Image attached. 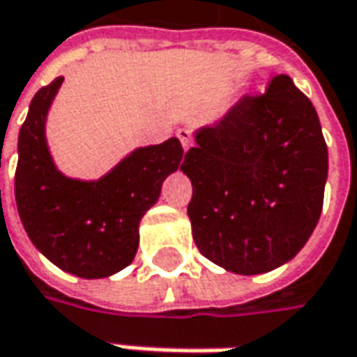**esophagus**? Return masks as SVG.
Wrapping results in <instances>:
<instances>
[{"label": "esophagus", "mask_w": 357, "mask_h": 357, "mask_svg": "<svg viewBox=\"0 0 357 357\" xmlns=\"http://www.w3.org/2000/svg\"><path fill=\"white\" fill-rule=\"evenodd\" d=\"M178 138L179 142H181V146H183V150H190L191 144H193V140H191V132L188 128H179L178 132Z\"/></svg>", "instance_id": "obj_1"}]
</instances>
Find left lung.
Returning <instances> with one entry per match:
<instances>
[{
	"instance_id": "obj_1",
	"label": "left lung",
	"mask_w": 357,
	"mask_h": 357,
	"mask_svg": "<svg viewBox=\"0 0 357 357\" xmlns=\"http://www.w3.org/2000/svg\"><path fill=\"white\" fill-rule=\"evenodd\" d=\"M181 172L197 249L235 275L294 259L322 213L328 148L308 96L287 75L193 132Z\"/></svg>"
}]
</instances>
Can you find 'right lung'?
I'll return each mask as SVG.
<instances>
[{
    "instance_id": "1",
    "label": "right lung",
    "mask_w": 357,
    "mask_h": 357,
    "mask_svg": "<svg viewBox=\"0 0 357 357\" xmlns=\"http://www.w3.org/2000/svg\"><path fill=\"white\" fill-rule=\"evenodd\" d=\"M56 77L33 96L19 130L15 203L31 243L61 271L105 278L128 266L138 227L158 202L164 179L181 167L178 138L132 150L98 179L65 176L45 136L49 108L63 84Z\"/></svg>"
}]
</instances>
